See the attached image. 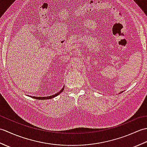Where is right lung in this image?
I'll use <instances>...</instances> for the list:
<instances>
[{"label": "right lung", "instance_id": "1", "mask_svg": "<svg viewBox=\"0 0 147 147\" xmlns=\"http://www.w3.org/2000/svg\"><path fill=\"white\" fill-rule=\"evenodd\" d=\"M64 89V86L63 87V88H62L61 89V90L60 92H59L58 93H55V94L53 95H52V96H43V97H38V96H31V97H32V98H35V99H38V100H46V99H51V98H52L55 97V96H56L59 95L60 94V93H61L62 91H63Z\"/></svg>", "mask_w": 147, "mask_h": 147}]
</instances>
